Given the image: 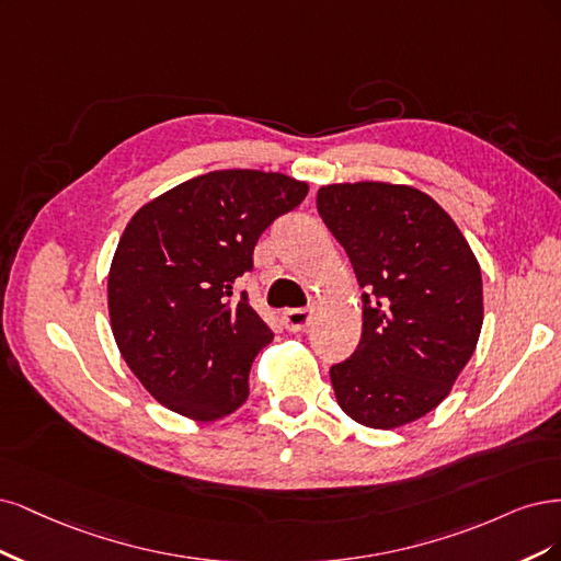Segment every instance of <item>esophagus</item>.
Returning <instances> with one entry per match:
<instances>
[{
    "instance_id": "1",
    "label": "esophagus",
    "mask_w": 561,
    "mask_h": 561,
    "mask_svg": "<svg viewBox=\"0 0 561 561\" xmlns=\"http://www.w3.org/2000/svg\"><path fill=\"white\" fill-rule=\"evenodd\" d=\"M312 314L314 312L310 310V307H296V310H286L282 317L286 331H291V333L305 331L312 323Z\"/></svg>"
}]
</instances>
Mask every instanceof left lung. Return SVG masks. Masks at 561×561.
Wrapping results in <instances>:
<instances>
[{
    "label": "left lung",
    "instance_id": "8db88e82",
    "mask_svg": "<svg viewBox=\"0 0 561 561\" xmlns=\"http://www.w3.org/2000/svg\"><path fill=\"white\" fill-rule=\"evenodd\" d=\"M364 288V331L331 366L340 408L358 424L396 428L449 393L482 329V275L449 214L412 186L360 182L317 193Z\"/></svg>",
    "mask_w": 561,
    "mask_h": 561
}]
</instances>
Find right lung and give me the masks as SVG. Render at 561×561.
Listing matches in <instances>:
<instances>
[{"mask_svg":"<svg viewBox=\"0 0 561 561\" xmlns=\"http://www.w3.org/2000/svg\"><path fill=\"white\" fill-rule=\"evenodd\" d=\"M307 184L277 172L219 170L162 193L125 228L110 270L116 345L156 401L197 422L238 410L273 331L234 296L265 228Z\"/></svg>","mask_w":561,"mask_h":561,"instance_id":"add662e5","label":"right lung"}]
</instances>
